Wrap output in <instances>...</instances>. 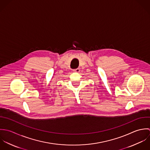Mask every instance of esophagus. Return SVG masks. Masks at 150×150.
<instances>
[{
  "instance_id": "34e87169",
  "label": "esophagus",
  "mask_w": 150,
  "mask_h": 150,
  "mask_svg": "<svg viewBox=\"0 0 150 150\" xmlns=\"http://www.w3.org/2000/svg\"><path fill=\"white\" fill-rule=\"evenodd\" d=\"M73 71L75 72H79L80 71V69L79 68H76V69H73Z\"/></svg>"
}]
</instances>
